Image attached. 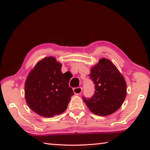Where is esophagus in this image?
Here are the masks:
<instances>
[{
	"mask_svg": "<svg viewBox=\"0 0 150 150\" xmlns=\"http://www.w3.org/2000/svg\"><path fill=\"white\" fill-rule=\"evenodd\" d=\"M82 88L81 87H76L73 88V92L75 94V95H80L82 92Z\"/></svg>",
	"mask_w": 150,
	"mask_h": 150,
	"instance_id": "esophagus-1",
	"label": "esophagus"
}]
</instances>
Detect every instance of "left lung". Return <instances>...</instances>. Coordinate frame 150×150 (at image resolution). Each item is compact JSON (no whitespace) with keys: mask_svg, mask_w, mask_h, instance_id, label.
<instances>
[{"mask_svg":"<svg viewBox=\"0 0 150 150\" xmlns=\"http://www.w3.org/2000/svg\"><path fill=\"white\" fill-rule=\"evenodd\" d=\"M90 79L95 84V93L83 101L95 115L107 116L119 109L126 96V83L122 75L110 60L105 58L91 69Z\"/></svg>","mask_w":150,"mask_h":150,"instance_id":"left-lung-1","label":"left lung"}]
</instances>
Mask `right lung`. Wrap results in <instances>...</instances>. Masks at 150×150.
Segmentation results:
<instances>
[{
  "label": "right lung",
  "mask_w": 150,
  "mask_h": 150,
  "mask_svg": "<svg viewBox=\"0 0 150 150\" xmlns=\"http://www.w3.org/2000/svg\"><path fill=\"white\" fill-rule=\"evenodd\" d=\"M62 64L53 57L37 63L25 83V98L29 107L44 117L63 113L74 95L69 79L62 73Z\"/></svg>",
  "instance_id": "1"
}]
</instances>
